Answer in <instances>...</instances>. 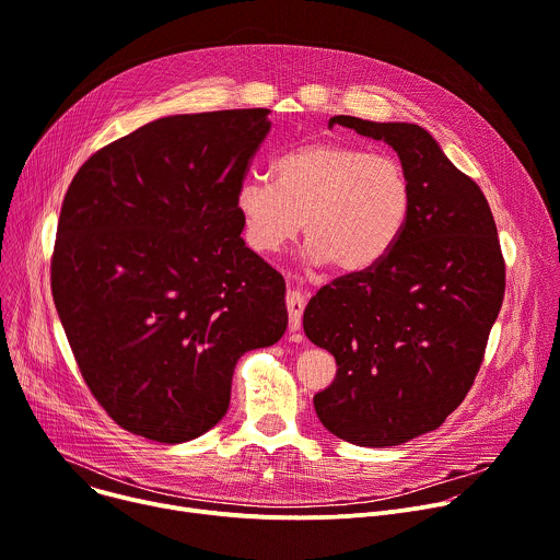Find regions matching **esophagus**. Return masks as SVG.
Wrapping results in <instances>:
<instances>
[{"label": "esophagus", "mask_w": 560, "mask_h": 560, "mask_svg": "<svg viewBox=\"0 0 560 560\" xmlns=\"http://www.w3.org/2000/svg\"><path fill=\"white\" fill-rule=\"evenodd\" d=\"M285 307H288V322H290V330L296 332L301 328V316H303V307H305V296L299 290H288L285 292Z\"/></svg>", "instance_id": "1"}]
</instances>
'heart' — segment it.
<instances>
[{"label":"heart","instance_id":"heart-1","mask_svg":"<svg viewBox=\"0 0 560 560\" xmlns=\"http://www.w3.org/2000/svg\"><path fill=\"white\" fill-rule=\"evenodd\" d=\"M270 175L244 179L234 195L246 242L261 255L290 244L303 225L314 261L357 272L385 259L410 221L412 182L392 152L312 141L277 156Z\"/></svg>","mask_w":560,"mask_h":560}]
</instances>
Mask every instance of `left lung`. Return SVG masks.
Instances as JSON below:
<instances>
[{"mask_svg": "<svg viewBox=\"0 0 560 560\" xmlns=\"http://www.w3.org/2000/svg\"><path fill=\"white\" fill-rule=\"evenodd\" d=\"M385 141L412 182L404 236L376 266L337 277L305 312V337L337 361L314 394L318 421L363 445H401L436 430L469 392L505 294V261L481 188L415 124L337 115Z\"/></svg>", "mask_w": 560, "mask_h": 560, "instance_id": "left-lung-1", "label": "left lung"}]
</instances>
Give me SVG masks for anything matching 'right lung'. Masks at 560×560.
I'll use <instances>...</instances> for the list:
<instances>
[{
  "label": "right lung",
  "mask_w": 560,
  "mask_h": 560,
  "mask_svg": "<svg viewBox=\"0 0 560 560\" xmlns=\"http://www.w3.org/2000/svg\"><path fill=\"white\" fill-rule=\"evenodd\" d=\"M268 108L173 115L104 145L61 203L50 288L89 389L124 430L214 428L232 372L288 326L285 283L242 238L234 195Z\"/></svg>",
  "instance_id": "1"
}]
</instances>
